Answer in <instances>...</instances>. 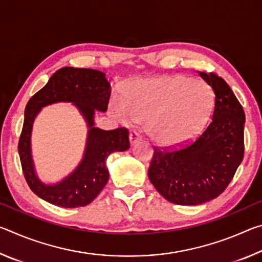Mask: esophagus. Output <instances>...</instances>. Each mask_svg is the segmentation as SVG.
Listing matches in <instances>:
<instances>
[{"label":"esophagus","instance_id":"obj_1","mask_svg":"<svg viewBox=\"0 0 262 262\" xmlns=\"http://www.w3.org/2000/svg\"><path fill=\"white\" fill-rule=\"evenodd\" d=\"M129 139H130V143L135 144L136 142H139L141 140V134L137 130H132L129 134Z\"/></svg>","mask_w":262,"mask_h":262}]
</instances>
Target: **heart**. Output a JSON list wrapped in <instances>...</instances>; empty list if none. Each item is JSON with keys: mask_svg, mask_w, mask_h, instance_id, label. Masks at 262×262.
<instances>
[{"mask_svg": "<svg viewBox=\"0 0 262 262\" xmlns=\"http://www.w3.org/2000/svg\"><path fill=\"white\" fill-rule=\"evenodd\" d=\"M212 104L207 83L184 75L134 79L113 107L122 119L143 122L148 135L163 147L184 144L201 129Z\"/></svg>", "mask_w": 262, "mask_h": 262, "instance_id": "obj_1", "label": "heart"}]
</instances>
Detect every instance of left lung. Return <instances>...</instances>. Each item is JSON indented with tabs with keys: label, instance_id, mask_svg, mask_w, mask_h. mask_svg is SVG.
Wrapping results in <instances>:
<instances>
[{
	"label": "left lung",
	"instance_id": "obj_1",
	"mask_svg": "<svg viewBox=\"0 0 262 262\" xmlns=\"http://www.w3.org/2000/svg\"><path fill=\"white\" fill-rule=\"evenodd\" d=\"M215 94L211 119L190 143L154 147L149 179L167 201L201 205L228 187L244 158L245 113L231 89L216 73H199Z\"/></svg>",
	"mask_w": 262,
	"mask_h": 262
}]
</instances>
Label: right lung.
<instances>
[{"label":"right lung","instance_id":"right-lung-1","mask_svg":"<svg viewBox=\"0 0 262 262\" xmlns=\"http://www.w3.org/2000/svg\"><path fill=\"white\" fill-rule=\"evenodd\" d=\"M111 97V84L105 74L95 69L64 67L31 97L25 107V118L18 141V154L26 183L34 194L52 205L63 208L84 207L92 202L108 180L106 158L114 151L130 147L129 133L125 127L103 130L94 127V114L106 112ZM57 101L76 104L88 122L87 149L81 164L68 179L54 186L42 184L34 173L30 157V129L35 115L41 107Z\"/></svg>","mask_w":262,"mask_h":262}]
</instances>
